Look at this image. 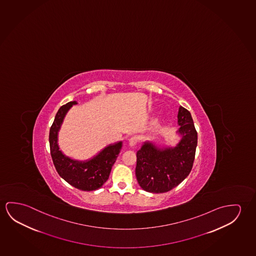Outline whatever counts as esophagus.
<instances>
[{
    "label": "esophagus",
    "instance_id": "1",
    "mask_svg": "<svg viewBox=\"0 0 256 256\" xmlns=\"http://www.w3.org/2000/svg\"><path fill=\"white\" fill-rule=\"evenodd\" d=\"M138 142V138L136 136H133V138H130L128 139V144H130L131 147H134V146H136Z\"/></svg>",
    "mask_w": 256,
    "mask_h": 256
}]
</instances>
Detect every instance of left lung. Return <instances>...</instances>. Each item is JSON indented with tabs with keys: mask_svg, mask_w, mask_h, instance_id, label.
<instances>
[{
	"mask_svg": "<svg viewBox=\"0 0 256 256\" xmlns=\"http://www.w3.org/2000/svg\"><path fill=\"white\" fill-rule=\"evenodd\" d=\"M181 141L174 148L158 149L146 142L136 152V176L142 189L152 193L170 192L189 176L198 144L192 117L184 107L178 110Z\"/></svg>",
	"mask_w": 256,
	"mask_h": 256,
	"instance_id": "1",
	"label": "left lung"
}]
</instances>
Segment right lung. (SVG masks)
I'll return each instance as SVG.
<instances>
[{"label":"right lung","mask_w":256,"mask_h":256,"mask_svg":"<svg viewBox=\"0 0 256 256\" xmlns=\"http://www.w3.org/2000/svg\"><path fill=\"white\" fill-rule=\"evenodd\" d=\"M75 104H77L75 101L67 102L60 107L56 114L48 136L50 154L56 172L64 181L76 189L90 192L99 189L108 180L112 168L122 149V142L107 146L98 156L88 162H75L66 157L59 150L58 132L67 110Z\"/></svg>","instance_id":"add662e5"}]
</instances>
